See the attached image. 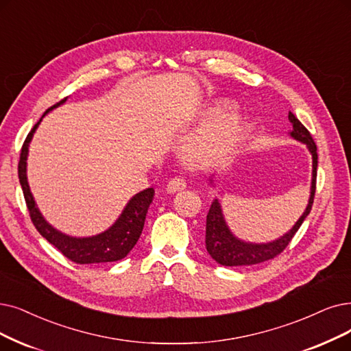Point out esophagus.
Listing matches in <instances>:
<instances>
[{
  "label": "esophagus",
  "instance_id": "esophagus-1",
  "mask_svg": "<svg viewBox=\"0 0 351 351\" xmlns=\"http://www.w3.org/2000/svg\"><path fill=\"white\" fill-rule=\"evenodd\" d=\"M186 186H187L186 180H184L183 177L176 176V177H173V178L167 183V191H168V193H177V191L184 190Z\"/></svg>",
  "mask_w": 351,
  "mask_h": 351
}]
</instances>
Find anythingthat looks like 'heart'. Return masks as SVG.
I'll return each instance as SVG.
<instances>
[{"instance_id": "1", "label": "heart", "mask_w": 351, "mask_h": 351, "mask_svg": "<svg viewBox=\"0 0 351 351\" xmlns=\"http://www.w3.org/2000/svg\"><path fill=\"white\" fill-rule=\"evenodd\" d=\"M228 104L216 105L210 115L216 122L210 125L194 139L187 149V160L195 164L213 161L224 156L239 139L243 131V121L237 114H228Z\"/></svg>"}]
</instances>
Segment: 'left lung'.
Listing matches in <instances>:
<instances>
[{
  "label": "left lung",
  "instance_id": "obj_1",
  "mask_svg": "<svg viewBox=\"0 0 351 351\" xmlns=\"http://www.w3.org/2000/svg\"><path fill=\"white\" fill-rule=\"evenodd\" d=\"M288 119L292 125L289 135L293 139H297V141L305 144L313 157V177H311V189H310V199H308V204L301 217L297 220V223L293 224L291 230H288L284 236L278 237V239L272 242L252 243V242H245L239 239V237H236L232 233L226 220H224L221 206L219 200L215 199L212 206H210L207 219H206V249L208 252V255L223 266L255 265V263H261L275 258L289 245L293 234L297 233L305 217L311 212V207L314 203V194H315L317 164H318L317 145L313 141L311 134L308 132V130L295 118V115H293L292 112L288 114ZM210 183H213L212 178H210Z\"/></svg>",
  "mask_w": 351,
  "mask_h": 351
}]
</instances>
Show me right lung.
Instances as JSON below:
<instances>
[{"label": "right lung", "mask_w": 351, "mask_h": 351, "mask_svg": "<svg viewBox=\"0 0 351 351\" xmlns=\"http://www.w3.org/2000/svg\"><path fill=\"white\" fill-rule=\"evenodd\" d=\"M66 99L67 97H64L63 101L56 104L45 112L43 117L40 118V121L30 131V134L27 135L23 144L19 162V178L24 193V199L27 207H29L32 221L38 230V233L43 236L49 243H51L54 247H58L67 259L80 265L115 262L130 254L132 247L136 245L139 236L143 233L148 207L154 199L152 187L139 191L134 197H131L127 206L123 207L122 213L119 215L117 221L105 232L89 237H75L53 228L43 217L34 202L29 181H27V157H29V145L32 143L33 135L41 119L49 114V110L60 106L66 102Z\"/></svg>", "instance_id": "1"}]
</instances>
